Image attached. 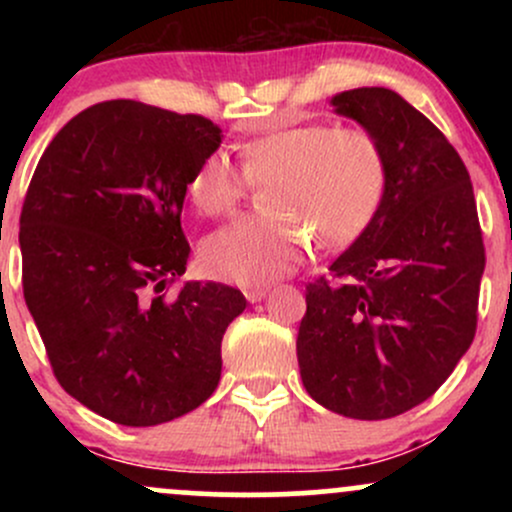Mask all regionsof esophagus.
<instances>
[{
  "mask_svg": "<svg viewBox=\"0 0 512 512\" xmlns=\"http://www.w3.org/2000/svg\"><path fill=\"white\" fill-rule=\"evenodd\" d=\"M264 296H267V289H264V286H255V289H245V298H248L250 303H260Z\"/></svg>",
  "mask_w": 512,
  "mask_h": 512,
  "instance_id": "esophagus-1",
  "label": "esophagus"
}]
</instances>
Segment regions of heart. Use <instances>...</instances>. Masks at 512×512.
<instances>
[{
  "label": "heart",
  "instance_id": "1",
  "mask_svg": "<svg viewBox=\"0 0 512 512\" xmlns=\"http://www.w3.org/2000/svg\"><path fill=\"white\" fill-rule=\"evenodd\" d=\"M240 168L267 182V214L243 216L202 243V264L214 279L264 286L291 274L313 236L322 248H344L373 223L387 187V161L373 134L354 127L301 125L240 144ZM207 216L231 214L245 179L223 151L199 163L187 185Z\"/></svg>",
  "mask_w": 512,
  "mask_h": 512
}]
</instances>
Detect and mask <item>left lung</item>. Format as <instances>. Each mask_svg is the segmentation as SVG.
Instances as JSON below:
<instances>
[{
    "instance_id": "obj_1",
    "label": "left lung",
    "mask_w": 512,
    "mask_h": 512,
    "mask_svg": "<svg viewBox=\"0 0 512 512\" xmlns=\"http://www.w3.org/2000/svg\"><path fill=\"white\" fill-rule=\"evenodd\" d=\"M383 146L387 187L366 231L305 289L296 351L308 395L380 421L426 402L477 330L484 243L472 180L443 132L390 88L332 96Z\"/></svg>"
}]
</instances>
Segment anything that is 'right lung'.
Returning <instances> with one entry per match:
<instances>
[{"instance_id":"1","label":"right lung","mask_w":512,"mask_h":512,"mask_svg":"<svg viewBox=\"0 0 512 512\" xmlns=\"http://www.w3.org/2000/svg\"><path fill=\"white\" fill-rule=\"evenodd\" d=\"M221 127L137 101H105L55 134L21 211L23 298L57 380L105 419L158 426L207 402L221 339L245 296L187 281V185Z\"/></svg>"}]
</instances>
